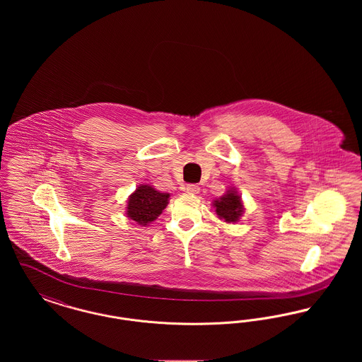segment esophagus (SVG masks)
<instances>
[{
	"label": "esophagus",
	"mask_w": 362,
	"mask_h": 362,
	"mask_svg": "<svg viewBox=\"0 0 362 362\" xmlns=\"http://www.w3.org/2000/svg\"><path fill=\"white\" fill-rule=\"evenodd\" d=\"M199 186H198V185H192V183H191V185H187V186H186V191H187V192H189V194H198V192H199Z\"/></svg>",
	"instance_id": "esophagus-1"
}]
</instances>
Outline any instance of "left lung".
<instances>
[{"mask_svg": "<svg viewBox=\"0 0 362 362\" xmlns=\"http://www.w3.org/2000/svg\"><path fill=\"white\" fill-rule=\"evenodd\" d=\"M217 216L225 220V223H236L243 214V204L236 191L229 189L226 194L213 202Z\"/></svg>", "mask_w": 362, "mask_h": 362, "instance_id": "left-lung-1", "label": "left lung"}]
</instances>
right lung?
I'll use <instances>...</instances> for the list:
<instances>
[{
    "mask_svg": "<svg viewBox=\"0 0 362 362\" xmlns=\"http://www.w3.org/2000/svg\"><path fill=\"white\" fill-rule=\"evenodd\" d=\"M170 194L160 192L152 186H139L129 198L127 217L142 226L155 221L168 205Z\"/></svg>",
    "mask_w": 362,
    "mask_h": 362,
    "instance_id": "1",
    "label": "right lung"
}]
</instances>
